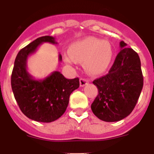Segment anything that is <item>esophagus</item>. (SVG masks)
I'll return each instance as SVG.
<instances>
[{
    "instance_id": "esophagus-1",
    "label": "esophagus",
    "mask_w": 154,
    "mask_h": 154,
    "mask_svg": "<svg viewBox=\"0 0 154 154\" xmlns=\"http://www.w3.org/2000/svg\"><path fill=\"white\" fill-rule=\"evenodd\" d=\"M88 80H86V79H85V78H80V86H82V87L85 86L86 85L88 84Z\"/></svg>"
}]
</instances>
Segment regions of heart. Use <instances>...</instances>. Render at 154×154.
Here are the masks:
<instances>
[{"mask_svg":"<svg viewBox=\"0 0 154 154\" xmlns=\"http://www.w3.org/2000/svg\"><path fill=\"white\" fill-rule=\"evenodd\" d=\"M113 58V48L107 41L88 37L74 42L66 53L65 60L68 64L75 65L77 61H84V67L92 74L105 72Z\"/></svg>","mask_w":154,"mask_h":154,"instance_id":"obj_1","label":"heart"}]
</instances>
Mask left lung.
Returning <instances> with one entry per match:
<instances>
[{
    "mask_svg": "<svg viewBox=\"0 0 154 154\" xmlns=\"http://www.w3.org/2000/svg\"><path fill=\"white\" fill-rule=\"evenodd\" d=\"M125 42L106 75L96 79L98 94L91 103L94 116L106 122H119L134 109L143 87V75L139 55Z\"/></svg>",
    "mask_w": 154,
    "mask_h": 154,
    "instance_id": "left-lung-1",
    "label": "left lung"
}]
</instances>
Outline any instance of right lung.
<instances>
[{"mask_svg": "<svg viewBox=\"0 0 154 154\" xmlns=\"http://www.w3.org/2000/svg\"><path fill=\"white\" fill-rule=\"evenodd\" d=\"M44 42L58 44L55 38L45 35L36 38L18 52L12 70L11 85L14 97L23 113L31 120L49 123L61 117L67 109L72 91L80 86L79 78L66 79L54 71L36 80L27 71V59ZM59 61H62L59 54Z\"/></svg>", "mask_w": 154, "mask_h": 154, "instance_id": "right-lung-1", "label": "right lung"}]
</instances>
